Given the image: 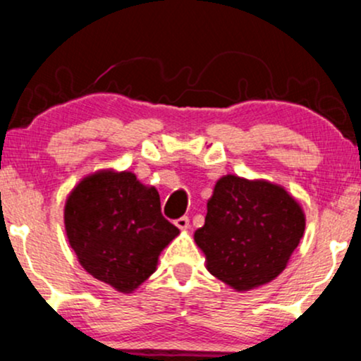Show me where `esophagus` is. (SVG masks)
Masks as SVG:
<instances>
[{"label":"esophagus","instance_id":"34e87169","mask_svg":"<svg viewBox=\"0 0 361 361\" xmlns=\"http://www.w3.org/2000/svg\"><path fill=\"white\" fill-rule=\"evenodd\" d=\"M176 226L179 228V230H188L189 228V218L188 216H182V218H179V219H176Z\"/></svg>","mask_w":361,"mask_h":361}]
</instances>
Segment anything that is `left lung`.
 <instances>
[{"label":"left lung","mask_w":361,"mask_h":361,"mask_svg":"<svg viewBox=\"0 0 361 361\" xmlns=\"http://www.w3.org/2000/svg\"><path fill=\"white\" fill-rule=\"evenodd\" d=\"M304 228L302 207L281 185L224 176L194 240L214 277L235 290H250L286 269Z\"/></svg>","instance_id":"left-lung-1"}]
</instances>
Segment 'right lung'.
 Returning <instances> with one entry per match:
<instances>
[{"instance_id": "1", "label": "right lung", "mask_w": 361, "mask_h": 361, "mask_svg": "<svg viewBox=\"0 0 361 361\" xmlns=\"http://www.w3.org/2000/svg\"><path fill=\"white\" fill-rule=\"evenodd\" d=\"M63 223L79 264L97 281L130 294L155 272L179 230L160 213V196L131 172L99 171L72 189Z\"/></svg>"}]
</instances>
